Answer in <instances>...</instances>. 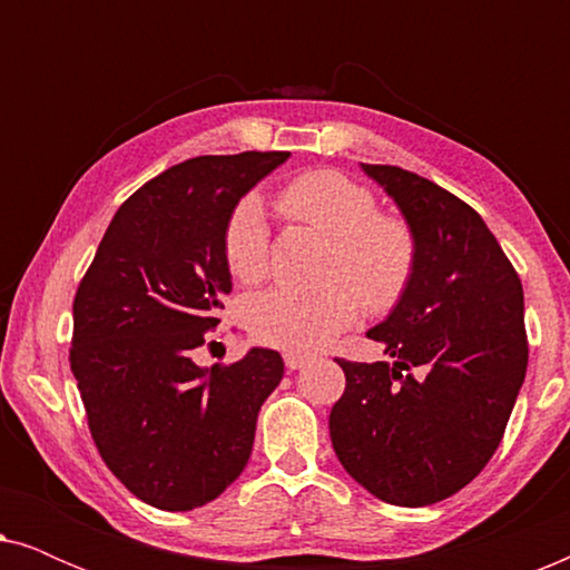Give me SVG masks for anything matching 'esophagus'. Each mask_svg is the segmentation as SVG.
Listing matches in <instances>:
<instances>
[{"instance_id": "1", "label": "esophagus", "mask_w": 570, "mask_h": 570, "mask_svg": "<svg viewBox=\"0 0 570 570\" xmlns=\"http://www.w3.org/2000/svg\"><path fill=\"white\" fill-rule=\"evenodd\" d=\"M283 357H285L287 371H298V368H303V365H306V361H308V355H303V353H293V350H287V353H285Z\"/></svg>"}]
</instances>
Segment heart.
Wrapping results in <instances>:
<instances>
[{"label":"heart","instance_id":"1","mask_svg":"<svg viewBox=\"0 0 570 570\" xmlns=\"http://www.w3.org/2000/svg\"><path fill=\"white\" fill-rule=\"evenodd\" d=\"M291 223L330 238L316 291L275 287L246 303V326L264 345L311 353L345 332L361 314H386L410 291L420 246L400 215L379 213L371 189L332 168L306 170L277 191ZM225 267L238 283L256 285L272 269L269 225L262 202L240 199L223 230Z\"/></svg>","mask_w":570,"mask_h":570}]
</instances>
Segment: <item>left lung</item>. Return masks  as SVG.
I'll return each mask as SVG.
<instances>
[{
    "label": "left lung",
    "mask_w": 570,
    "mask_h": 570,
    "mask_svg": "<svg viewBox=\"0 0 570 570\" xmlns=\"http://www.w3.org/2000/svg\"><path fill=\"white\" fill-rule=\"evenodd\" d=\"M363 170L417 236L410 291L371 340L394 365L337 357L345 394L330 412L350 478L392 505H431L478 478L524 384L521 279L488 225L454 194L396 166Z\"/></svg>",
    "instance_id": "8db88e82"
}]
</instances>
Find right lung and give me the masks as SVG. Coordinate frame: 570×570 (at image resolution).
Wrapping results in <instances>:
<instances>
[{
  "instance_id": "add662e5",
  "label": "right lung",
  "mask_w": 570,
  "mask_h": 570,
  "mask_svg": "<svg viewBox=\"0 0 570 570\" xmlns=\"http://www.w3.org/2000/svg\"><path fill=\"white\" fill-rule=\"evenodd\" d=\"M287 155H202L163 170L116 209L75 293L69 365L90 435L155 509H197L244 472L256 415L283 379L275 350L213 368L194 353L233 287L228 215Z\"/></svg>"
}]
</instances>
